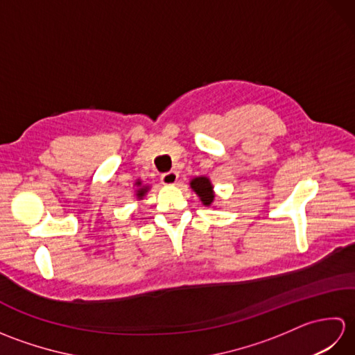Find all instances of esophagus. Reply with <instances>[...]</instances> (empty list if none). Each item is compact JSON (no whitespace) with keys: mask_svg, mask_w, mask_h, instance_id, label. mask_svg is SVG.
Returning a JSON list of instances; mask_svg holds the SVG:
<instances>
[{"mask_svg":"<svg viewBox=\"0 0 355 355\" xmlns=\"http://www.w3.org/2000/svg\"><path fill=\"white\" fill-rule=\"evenodd\" d=\"M178 180V172L177 171H169V172H164L160 175V182L166 186H171V184H175Z\"/></svg>","mask_w":355,"mask_h":355,"instance_id":"34e87169","label":"esophagus"}]
</instances>
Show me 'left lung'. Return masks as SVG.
<instances>
[{
    "mask_svg": "<svg viewBox=\"0 0 355 355\" xmlns=\"http://www.w3.org/2000/svg\"><path fill=\"white\" fill-rule=\"evenodd\" d=\"M191 186H192V189L198 193V197L201 198V201L205 202L206 206H209L210 202L214 201L215 195H214V192H212V184H210L209 178H206V177L193 178Z\"/></svg>",
    "mask_w": 355,
    "mask_h": 355,
    "instance_id": "left-lung-1",
    "label": "left lung"
}]
</instances>
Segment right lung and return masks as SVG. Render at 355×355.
I'll list each match as a JSON object with an SVG mask.
<instances>
[{
    "instance_id": "right-lung-1",
    "label": "right lung",
    "mask_w": 355,
    "mask_h": 355,
    "mask_svg": "<svg viewBox=\"0 0 355 355\" xmlns=\"http://www.w3.org/2000/svg\"><path fill=\"white\" fill-rule=\"evenodd\" d=\"M139 184H140V183H139ZM146 192H148V187H141V189H139V191H137V197H139V198H141L143 195H145Z\"/></svg>"
}]
</instances>
